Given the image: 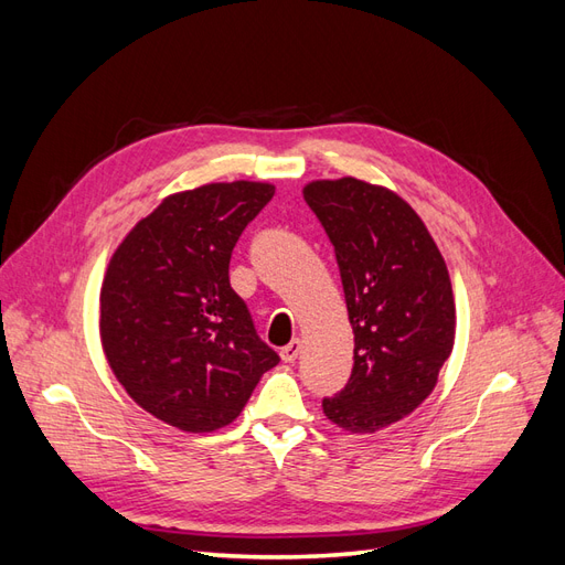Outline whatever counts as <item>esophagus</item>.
I'll use <instances>...</instances> for the list:
<instances>
[{
    "instance_id": "34e87169",
    "label": "esophagus",
    "mask_w": 565,
    "mask_h": 565,
    "mask_svg": "<svg viewBox=\"0 0 565 565\" xmlns=\"http://www.w3.org/2000/svg\"><path fill=\"white\" fill-rule=\"evenodd\" d=\"M299 353H301V341L299 339H292L289 341V344L280 351V358L285 363H295L297 358H299Z\"/></svg>"
}]
</instances>
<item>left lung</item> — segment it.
I'll list each match as a JSON object with an SVG mask.
<instances>
[{"label": "left lung", "mask_w": 565, "mask_h": 565, "mask_svg": "<svg viewBox=\"0 0 565 565\" xmlns=\"http://www.w3.org/2000/svg\"><path fill=\"white\" fill-rule=\"evenodd\" d=\"M303 200L334 245L353 372L322 413L349 434H374L429 398L455 347L450 273L419 214L386 185L316 179Z\"/></svg>", "instance_id": "8db88e82"}]
</instances>
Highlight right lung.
I'll return each instance as SVG.
<instances>
[{"instance_id":"right-lung-1","label":"right lung","mask_w":565,"mask_h":565,"mask_svg":"<svg viewBox=\"0 0 565 565\" xmlns=\"http://www.w3.org/2000/svg\"><path fill=\"white\" fill-rule=\"evenodd\" d=\"M273 193L266 181L172 193L110 256L98 297L100 347L129 398L174 429H224L280 361L228 280L237 237Z\"/></svg>"}]
</instances>
